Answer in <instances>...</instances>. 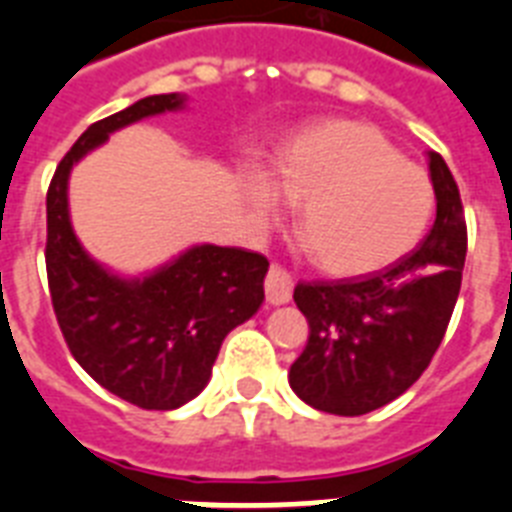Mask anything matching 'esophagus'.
<instances>
[{"instance_id":"obj_1","label":"esophagus","mask_w":512,"mask_h":512,"mask_svg":"<svg viewBox=\"0 0 512 512\" xmlns=\"http://www.w3.org/2000/svg\"><path fill=\"white\" fill-rule=\"evenodd\" d=\"M264 290H266V301L272 303V306H285L293 298V277L282 269V266L274 264L269 269L264 280Z\"/></svg>"}]
</instances>
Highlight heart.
Segmentation results:
<instances>
[{"label": "heart", "mask_w": 512, "mask_h": 512, "mask_svg": "<svg viewBox=\"0 0 512 512\" xmlns=\"http://www.w3.org/2000/svg\"><path fill=\"white\" fill-rule=\"evenodd\" d=\"M282 195L301 206L303 248L335 277L382 272L403 259L434 209L429 175L361 122L306 130L277 159V183L266 175L248 183V201L266 225L285 214Z\"/></svg>", "instance_id": "b5f03b06"}]
</instances>
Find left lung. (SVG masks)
Returning a JSON list of instances; mask_svg holds the SVG:
<instances>
[{
    "label": "left lung",
    "mask_w": 512,
    "mask_h": 512,
    "mask_svg": "<svg viewBox=\"0 0 512 512\" xmlns=\"http://www.w3.org/2000/svg\"><path fill=\"white\" fill-rule=\"evenodd\" d=\"M437 217L418 248L361 280L298 282L308 345L290 366L303 403L363 416L400 398L437 353L466 264V217L445 159L429 151Z\"/></svg>",
    "instance_id": "left-lung-1"
}]
</instances>
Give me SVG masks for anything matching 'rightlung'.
<instances>
[{
  "mask_svg": "<svg viewBox=\"0 0 512 512\" xmlns=\"http://www.w3.org/2000/svg\"><path fill=\"white\" fill-rule=\"evenodd\" d=\"M159 94L94 122L59 162L46 193V274L54 314L94 382L146 411H175L204 390L222 340L264 301L261 253L201 243L141 277H122L80 246L67 183L75 164L117 130L185 109Z\"/></svg>",
  "mask_w": 512,
  "mask_h": 512,
  "instance_id": "1",
  "label": "right lung"
}]
</instances>
